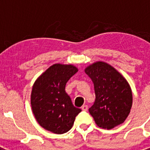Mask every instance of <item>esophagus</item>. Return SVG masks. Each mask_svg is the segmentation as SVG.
Segmentation results:
<instances>
[{
	"label": "esophagus",
	"instance_id": "obj_1",
	"mask_svg": "<svg viewBox=\"0 0 150 150\" xmlns=\"http://www.w3.org/2000/svg\"><path fill=\"white\" fill-rule=\"evenodd\" d=\"M82 110H83V111H87V110H88V106H87V105H83V107H82Z\"/></svg>",
	"mask_w": 150,
	"mask_h": 150
}]
</instances>
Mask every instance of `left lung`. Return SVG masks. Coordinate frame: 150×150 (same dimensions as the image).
Instances as JSON below:
<instances>
[{"mask_svg":"<svg viewBox=\"0 0 150 150\" xmlns=\"http://www.w3.org/2000/svg\"><path fill=\"white\" fill-rule=\"evenodd\" d=\"M94 83L95 103L89 109L97 125L111 129L124 122L132 106L129 84L112 66L98 62L85 70Z\"/></svg>","mask_w":150,"mask_h":150,"instance_id":"obj_1","label":"left lung"}]
</instances>
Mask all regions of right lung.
Here are the masks:
<instances>
[{
  "label": "right lung",
  "mask_w": 150,
  "mask_h": 150,
  "mask_svg": "<svg viewBox=\"0 0 150 150\" xmlns=\"http://www.w3.org/2000/svg\"><path fill=\"white\" fill-rule=\"evenodd\" d=\"M78 71L74 66L55 64L38 78L33 86L30 104L41 127L62 134L71 130L81 110L74 106L65 91L69 79Z\"/></svg>",
  "instance_id": "add662e5"
}]
</instances>
